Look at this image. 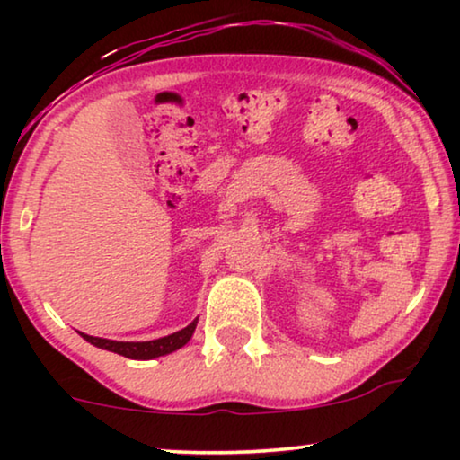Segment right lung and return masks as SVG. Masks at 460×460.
<instances>
[{"mask_svg":"<svg viewBox=\"0 0 460 460\" xmlns=\"http://www.w3.org/2000/svg\"><path fill=\"white\" fill-rule=\"evenodd\" d=\"M199 318H194L186 329H181L178 332H172V335L161 337V339H153V341H112V339H102V337H92L85 335V332H79L81 337L85 339L87 343L96 345L100 349H109L115 351L119 356L131 358V360H153V358L159 356H167L172 351L184 348V345L190 341L194 329H197Z\"/></svg>","mask_w":460,"mask_h":460,"instance_id":"add662e5","label":"right lung"}]
</instances>
